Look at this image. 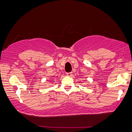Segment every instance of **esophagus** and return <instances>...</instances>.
<instances>
[{
    "label": "esophagus",
    "mask_w": 132,
    "mask_h": 132,
    "mask_svg": "<svg viewBox=\"0 0 132 132\" xmlns=\"http://www.w3.org/2000/svg\"><path fill=\"white\" fill-rule=\"evenodd\" d=\"M71 75H72V72H68V73H66V75L68 76H71Z\"/></svg>",
    "instance_id": "34e87169"
}]
</instances>
